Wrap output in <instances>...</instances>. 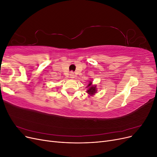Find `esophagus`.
Wrapping results in <instances>:
<instances>
[{
  "mask_svg": "<svg viewBox=\"0 0 157 157\" xmlns=\"http://www.w3.org/2000/svg\"><path fill=\"white\" fill-rule=\"evenodd\" d=\"M70 78H75V74H74L73 72H71L70 73Z\"/></svg>",
  "mask_w": 157,
  "mask_h": 157,
  "instance_id": "1",
  "label": "esophagus"
}]
</instances>
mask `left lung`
Returning <instances> with one entry per match:
<instances>
[{
  "mask_svg": "<svg viewBox=\"0 0 157 157\" xmlns=\"http://www.w3.org/2000/svg\"><path fill=\"white\" fill-rule=\"evenodd\" d=\"M91 84H92V82H90V84H88V86H90V88L87 90V93H88L89 94L93 95L97 92L96 91V86H91Z\"/></svg>",
  "mask_w": 157,
  "mask_h": 157,
  "instance_id": "1",
  "label": "left lung"
}]
</instances>
